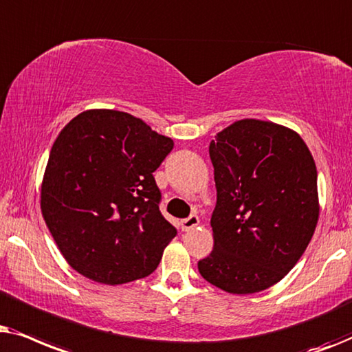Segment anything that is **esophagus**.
Here are the masks:
<instances>
[{"instance_id": "1", "label": "esophagus", "mask_w": 352, "mask_h": 352, "mask_svg": "<svg viewBox=\"0 0 352 352\" xmlns=\"http://www.w3.org/2000/svg\"><path fill=\"white\" fill-rule=\"evenodd\" d=\"M198 225H199V217H198V215H190V217H186V219H184L180 222V227H182V230H184V232L193 230V228L198 227Z\"/></svg>"}]
</instances>
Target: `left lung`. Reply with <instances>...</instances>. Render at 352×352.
I'll return each instance as SVG.
<instances>
[{
  "mask_svg": "<svg viewBox=\"0 0 352 352\" xmlns=\"http://www.w3.org/2000/svg\"><path fill=\"white\" fill-rule=\"evenodd\" d=\"M217 203L201 277L233 294L270 288L296 265L318 220L317 168L296 132L243 119L209 144Z\"/></svg>",
  "mask_w": 352,
  "mask_h": 352,
  "instance_id": "1",
  "label": "left lung"
}]
</instances>
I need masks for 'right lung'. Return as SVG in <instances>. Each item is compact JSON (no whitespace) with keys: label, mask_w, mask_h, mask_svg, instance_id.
Here are the masks:
<instances>
[{"label":"right lung","mask_w":352,"mask_h":352,"mask_svg":"<svg viewBox=\"0 0 352 352\" xmlns=\"http://www.w3.org/2000/svg\"><path fill=\"white\" fill-rule=\"evenodd\" d=\"M172 148L142 119L112 109L85 111L60 130L41 184V214L74 270L106 285L156 270L177 228L159 210L153 172Z\"/></svg>","instance_id":"obj_1"}]
</instances>
